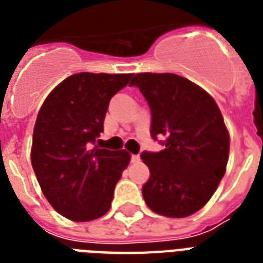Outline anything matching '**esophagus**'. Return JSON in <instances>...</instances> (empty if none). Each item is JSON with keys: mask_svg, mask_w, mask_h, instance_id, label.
<instances>
[{"mask_svg": "<svg viewBox=\"0 0 263 263\" xmlns=\"http://www.w3.org/2000/svg\"><path fill=\"white\" fill-rule=\"evenodd\" d=\"M131 161H132V162H139V161H140V157L138 156V154H132Z\"/></svg>", "mask_w": 263, "mask_h": 263, "instance_id": "obj_1", "label": "esophagus"}]
</instances>
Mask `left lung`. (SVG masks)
<instances>
[{"label": "left lung", "instance_id": "obj_1", "mask_svg": "<svg viewBox=\"0 0 263 263\" xmlns=\"http://www.w3.org/2000/svg\"><path fill=\"white\" fill-rule=\"evenodd\" d=\"M152 109V136L164 138L160 153L142 154L150 169L143 198L157 214L183 218L208 203L224 177L229 132L208 91L175 73H136Z\"/></svg>", "mask_w": 263, "mask_h": 263}]
</instances>
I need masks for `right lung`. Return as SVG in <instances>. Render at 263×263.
Segmentation results:
<instances>
[{"mask_svg":"<svg viewBox=\"0 0 263 263\" xmlns=\"http://www.w3.org/2000/svg\"><path fill=\"white\" fill-rule=\"evenodd\" d=\"M131 78L80 72L55 86L39 109L31 162L43 195L68 220H97L110 209L131 154L95 142L103 131L109 101Z\"/></svg>","mask_w":263,"mask_h":263,"instance_id":"obj_1","label":"right lung"}]
</instances>
